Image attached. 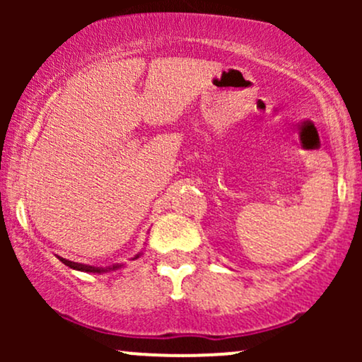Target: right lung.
Listing matches in <instances>:
<instances>
[{
  "mask_svg": "<svg viewBox=\"0 0 362 362\" xmlns=\"http://www.w3.org/2000/svg\"><path fill=\"white\" fill-rule=\"evenodd\" d=\"M136 259H138V257H136ZM62 262H64L66 265H68V267H71V269H76V271H83V272H105V269H102V267H91V265H83V264H76V262H71V260H64L62 259ZM119 265H114V267L112 269H117Z\"/></svg>",
  "mask_w": 362,
  "mask_h": 362,
  "instance_id": "obj_1",
  "label": "right lung"
}]
</instances>
